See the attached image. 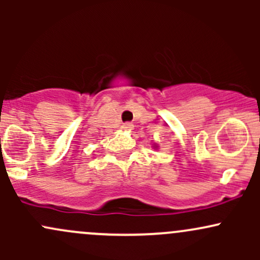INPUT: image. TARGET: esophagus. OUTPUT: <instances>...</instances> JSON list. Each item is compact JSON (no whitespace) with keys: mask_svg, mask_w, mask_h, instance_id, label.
<instances>
[{"mask_svg":"<svg viewBox=\"0 0 260 260\" xmlns=\"http://www.w3.org/2000/svg\"><path fill=\"white\" fill-rule=\"evenodd\" d=\"M133 123H131V122H126V123H123L122 124V128H123L124 131H131V129H133Z\"/></svg>","mask_w":260,"mask_h":260,"instance_id":"1","label":"esophagus"}]
</instances>
